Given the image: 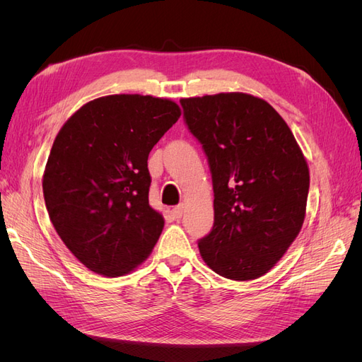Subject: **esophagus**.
<instances>
[{
    "label": "esophagus",
    "mask_w": 362,
    "mask_h": 362,
    "mask_svg": "<svg viewBox=\"0 0 362 362\" xmlns=\"http://www.w3.org/2000/svg\"><path fill=\"white\" fill-rule=\"evenodd\" d=\"M182 211H184V206H182V205L175 206L173 210H172V216H173V218H181V217H182Z\"/></svg>",
    "instance_id": "1"
}]
</instances>
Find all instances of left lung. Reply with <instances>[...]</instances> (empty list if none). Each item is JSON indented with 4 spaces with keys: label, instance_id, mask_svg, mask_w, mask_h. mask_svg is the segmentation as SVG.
Instances as JSON below:
<instances>
[{
    "label": "left lung",
    "instance_id": "obj_1",
    "mask_svg": "<svg viewBox=\"0 0 362 362\" xmlns=\"http://www.w3.org/2000/svg\"><path fill=\"white\" fill-rule=\"evenodd\" d=\"M180 104L213 181L214 223L198 240L201 255L228 279L262 276L305 218L310 172L298 141L275 108L252 95H205Z\"/></svg>",
    "mask_w": 362,
    "mask_h": 362
}]
</instances>
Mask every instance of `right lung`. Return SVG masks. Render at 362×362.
I'll return each mask as SVG.
<instances>
[{
  "label": "right lung",
  "mask_w": 362,
  "mask_h": 362,
  "mask_svg": "<svg viewBox=\"0 0 362 362\" xmlns=\"http://www.w3.org/2000/svg\"><path fill=\"white\" fill-rule=\"evenodd\" d=\"M181 116L173 101L110 95L62 127L43 173V198L63 243L83 264L119 276L145 261L164 221L149 206L148 156Z\"/></svg>",
  "instance_id": "add662e5"
}]
</instances>
